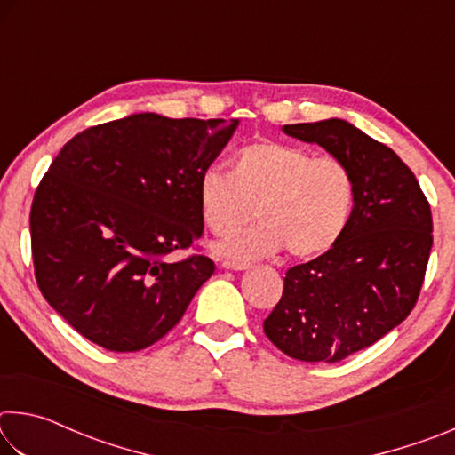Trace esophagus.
Masks as SVG:
<instances>
[{
  "instance_id": "esophagus-1",
  "label": "esophagus",
  "mask_w": 455,
  "mask_h": 455,
  "mask_svg": "<svg viewBox=\"0 0 455 455\" xmlns=\"http://www.w3.org/2000/svg\"><path fill=\"white\" fill-rule=\"evenodd\" d=\"M249 267V263H235V260H225V263H222V268H228V271H244V268Z\"/></svg>"
}]
</instances>
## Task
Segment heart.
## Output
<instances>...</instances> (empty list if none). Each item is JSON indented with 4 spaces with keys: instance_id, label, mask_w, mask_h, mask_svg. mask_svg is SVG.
<instances>
[{
    "instance_id": "b5f03b06",
    "label": "heart",
    "mask_w": 455,
    "mask_h": 455,
    "mask_svg": "<svg viewBox=\"0 0 455 455\" xmlns=\"http://www.w3.org/2000/svg\"><path fill=\"white\" fill-rule=\"evenodd\" d=\"M200 219L228 235L252 214L260 222L214 244L228 260H249L287 249L295 259L325 255L347 230L355 184L333 156L275 140H257L235 154L233 172L206 168L196 184Z\"/></svg>"
}]
</instances>
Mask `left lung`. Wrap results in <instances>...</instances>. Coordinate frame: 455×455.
Listing matches in <instances>:
<instances>
[{"label":"left lung","instance_id":"obj_1","mask_svg":"<svg viewBox=\"0 0 455 455\" xmlns=\"http://www.w3.org/2000/svg\"><path fill=\"white\" fill-rule=\"evenodd\" d=\"M283 132L341 160L355 203L333 249L289 268L263 329L284 355L337 363L411 313L434 244L429 203L403 160L347 120L287 124Z\"/></svg>","mask_w":455,"mask_h":455}]
</instances>
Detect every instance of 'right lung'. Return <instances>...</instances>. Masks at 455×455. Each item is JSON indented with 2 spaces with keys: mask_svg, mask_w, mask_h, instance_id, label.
<instances>
[{
  "mask_svg": "<svg viewBox=\"0 0 455 455\" xmlns=\"http://www.w3.org/2000/svg\"><path fill=\"white\" fill-rule=\"evenodd\" d=\"M238 120L154 112L74 136L36 190L29 230L42 295L108 351H140L182 319L214 263L168 260L203 236L196 184Z\"/></svg>",
  "mask_w": 455,
  "mask_h": 455,
  "instance_id": "right-lung-1",
  "label": "right lung"
}]
</instances>
